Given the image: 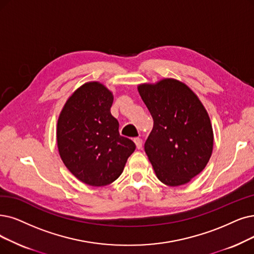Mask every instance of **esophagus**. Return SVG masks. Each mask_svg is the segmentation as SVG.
Wrapping results in <instances>:
<instances>
[{"label":"esophagus","instance_id":"obj_1","mask_svg":"<svg viewBox=\"0 0 254 254\" xmlns=\"http://www.w3.org/2000/svg\"><path fill=\"white\" fill-rule=\"evenodd\" d=\"M133 141H134V144L136 146V149H138V150L141 149V146H143V140H141V138H139V137L134 138Z\"/></svg>","mask_w":254,"mask_h":254}]
</instances>
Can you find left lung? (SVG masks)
Masks as SVG:
<instances>
[{
  "instance_id": "obj_1",
  "label": "left lung",
  "mask_w": 254,
  "mask_h": 254,
  "mask_svg": "<svg viewBox=\"0 0 254 254\" xmlns=\"http://www.w3.org/2000/svg\"><path fill=\"white\" fill-rule=\"evenodd\" d=\"M137 89L153 119L145 152L157 178L169 187L188 184L211 156L214 133L207 111L194 92L175 79Z\"/></svg>"
}]
</instances>
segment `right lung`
<instances>
[{"mask_svg": "<svg viewBox=\"0 0 254 254\" xmlns=\"http://www.w3.org/2000/svg\"><path fill=\"white\" fill-rule=\"evenodd\" d=\"M113 93L87 82L68 98L57 122V146L64 164L76 178L93 187L114 182L135 145L121 136L110 114Z\"/></svg>", "mask_w": 254, "mask_h": 254, "instance_id": "1", "label": "right lung"}]
</instances>
